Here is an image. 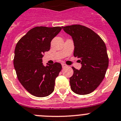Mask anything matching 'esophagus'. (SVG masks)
I'll use <instances>...</instances> for the list:
<instances>
[{"instance_id": "34e87169", "label": "esophagus", "mask_w": 121, "mask_h": 121, "mask_svg": "<svg viewBox=\"0 0 121 121\" xmlns=\"http://www.w3.org/2000/svg\"><path fill=\"white\" fill-rule=\"evenodd\" d=\"M67 65H66V64H64V63H62V67H63V68H65V67H67Z\"/></svg>"}]
</instances>
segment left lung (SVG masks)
<instances>
[{"label": "left lung", "instance_id": "left-lung-1", "mask_svg": "<svg viewBox=\"0 0 121 121\" xmlns=\"http://www.w3.org/2000/svg\"><path fill=\"white\" fill-rule=\"evenodd\" d=\"M62 28L72 37L73 55L79 58L82 64L80 70L72 67L71 90L77 94H88L100 85L106 73L109 58L106 45L99 35L84 26L75 24Z\"/></svg>", "mask_w": 121, "mask_h": 121}]
</instances>
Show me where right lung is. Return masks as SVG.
<instances>
[{"instance_id":"1","label":"right lung","mask_w":121,"mask_h":121,"mask_svg":"<svg viewBox=\"0 0 121 121\" xmlns=\"http://www.w3.org/2000/svg\"><path fill=\"white\" fill-rule=\"evenodd\" d=\"M62 28L35 27L19 40L15 49L13 65L18 79L29 93L38 97L50 95L61 64L44 66L42 58L50 49L51 42Z\"/></svg>"}]
</instances>
